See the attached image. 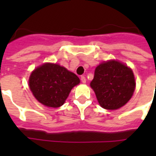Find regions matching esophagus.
<instances>
[{
	"label": "esophagus",
	"instance_id": "34e87169",
	"mask_svg": "<svg viewBox=\"0 0 156 156\" xmlns=\"http://www.w3.org/2000/svg\"><path fill=\"white\" fill-rule=\"evenodd\" d=\"M81 81L83 83H86V81H87V79H86V78H85L84 76H82L81 77Z\"/></svg>",
	"mask_w": 156,
	"mask_h": 156
}]
</instances>
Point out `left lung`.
<instances>
[{
    "instance_id": "8db88e82",
    "label": "left lung",
    "mask_w": 156,
    "mask_h": 156,
    "mask_svg": "<svg viewBox=\"0 0 156 156\" xmlns=\"http://www.w3.org/2000/svg\"><path fill=\"white\" fill-rule=\"evenodd\" d=\"M90 86L102 108L114 110L130 99L135 88V80L131 68L120 62L110 60L95 68Z\"/></svg>"
}]
</instances>
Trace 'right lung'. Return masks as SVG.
Wrapping results in <instances>:
<instances>
[{"mask_svg":"<svg viewBox=\"0 0 156 156\" xmlns=\"http://www.w3.org/2000/svg\"><path fill=\"white\" fill-rule=\"evenodd\" d=\"M79 78L67 68L47 62L37 68L29 78V87L37 100L47 107L58 108L64 104Z\"/></svg>","mask_w":156,"mask_h":156,"instance_id":"1","label":"right lung"}]
</instances>
